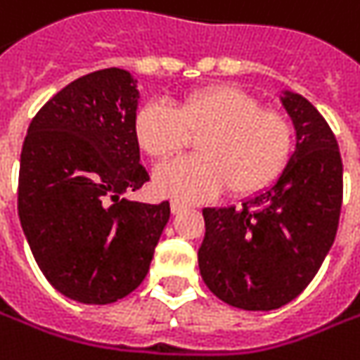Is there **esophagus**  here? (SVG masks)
<instances>
[{
	"label": "esophagus",
	"mask_w": 360,
	"mask_h": 360,
	"mask_svg": "<svg viewBox=\"0 0 360 360\" xmlns=\"http://www.w3.org/2000/svg\"><path fill=\"white\" fill-rule=\"evenodd\" d=\"M187 209V205L181 203V201H171V211L177 215V213H181V211H185Z\"/></svg>",
	"instance_id": "esophagus-1"
}]
</instances>
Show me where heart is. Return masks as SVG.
Instances as JSON below:
<instances>
[{
    "instance_id": "b5f03b06",
    "label": "heart",
    "mask_w": 360,
    "mask_h": 360,
    "mask_svg": "<svg viewBox=\"0 0 360 360\" xmlns=\"http://www.w3.org/2000/svg\"><path fill=\"white\" fill-rule=\"evenodd\" d=\"M133 135L145 155L167 159L196 139L199 157L169 161L155 169V189L177 201H203L223 187L235 197L266 189L285 169L292 149L291 123L235 87H209L171 107L143 103Z\"/></svg>"
}]
</instances>
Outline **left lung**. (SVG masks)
Here are the masks:
<instances>
[{
	"mask_svg": "<svg viewBox=\"0 0 360 360\" xmlns=\"http://www.w3.org/2000/svg\"><path fill=\"white\" fill-rule=\"evenodd\" d=\"M281 103L297 143L277 181L239 209H203L201 277L215 297L245 311H273L299 297L341 215L342 161L333 131L303 95L283 91Z\"/></svg>",
	"mask_w": 360,
	"mask_h": 360,
	"instance_id": "1",
	"label": "left lung"
}]
</instances>
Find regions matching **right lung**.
I'll list each match as a JSON object with an SVG mask.
<instances>
[{
    "instance_id": "obj_1",
    "label": "right lung",
    "mask_w": 360,
    "mask_h": 360,
    "mask_svg": "<svg viewBox=\"0 0 360 360\" xmlns=\"http://www.w3.org/2000/svg\"><path fill=\"white\" fill-rule=\"evenodd\" d=\"M137 105L129 71H94L53 95L23 141L21 229L45 279L77 303H115L135 291L171 215L169 201L123 197L149 181L133 135Z\"/></svg>"
}]
</instances>
